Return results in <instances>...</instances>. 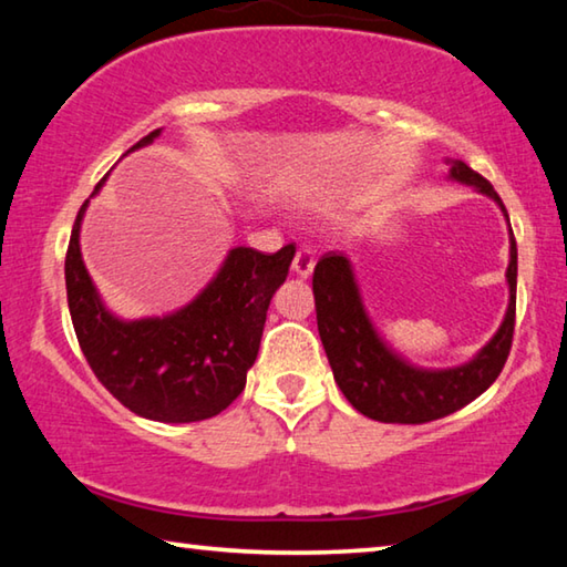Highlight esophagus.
Masks as SVG:
<instances>
[{
  "mask_svg": "<svg viewBox=\"0 0 567 567\" xmlns=\"http://www.w3.org/2000/svg\"><path fill=\"white\" fill-rule=\"evenodd\" d=\"M312 270H315V252L310 247H300L292 260V272L300 277H310Z\"/></svg>",
  "mask_w": 567,
  "mask_h": 567,
  "instance_id": "1",
  "label": "esophagus"
}]
</instances>
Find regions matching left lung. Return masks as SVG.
<instances>
[{"mask_svg": "<svg viewBox=\"0 0 567 567\" xmlns=\"http://www.w3.org/2000/svg\"><path fill=\"white\" fill-rule=\"evenodd\" d=\"M450 179L475 187L507 209L497 197L491 182L465 162H450ZM511 225V219H507ZM507 287L511 302L503 324L493 340L480 350L473 360L457 368L427 370L410 364L390 344L380 338L368 310L362 305L360 287L348 257L328 252L320 257L312 275L315 310H318V330L322 348L328 352L334 382L350 405L364 417L380 422H400V425H420V422L440 420L465 408L477 395L493 385L511 354L515 330V287H517V247L511 229V265H507Z\"/></svg>", "mask_w": 567, "mask_h": 567, "instance_id": "obj_1", "label": "left lung"}]
</instances>
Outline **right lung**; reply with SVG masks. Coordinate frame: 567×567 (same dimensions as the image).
I'll return each instance as SVG.
<instances>
[{"label":"right lung","mask_w":567,"mask_h":567,"mask_svg":"<svg viewBox=\"0 0 567 567\" xmlns=\"http://www.w3.org/2000/svg\"><path fill=\"white\" fill-rule=\"evenodd\" d=\"M150 132L127 152L147 147ZM94 187L92 197L100 187ZM82 205L64 260L66 302L80 348L97 380L134 415L157 422L215 417L245 390L260 350L267 307L285 282L295 245L272 255L229 249L195 300L162 318L122 320L104 307L80 249Z\"/></svg>","instance_id":"1"}]
</instances>
